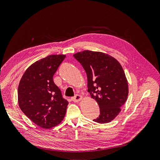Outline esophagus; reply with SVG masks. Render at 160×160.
Here are the masks:
<instances>
[{"instance_id":"esophagus-1","label":"esophagus","mask_w":160,"mask_h":160,"mask_svg":"<svg viewBox=\"0 0 160 160\" xmlns=\"http://www.w3.org/2000/svg\"><path fill=\"white\" fill-rule=\"evenodd\" d=\"M82 96L79 95V94H77V95H75V97H72L71 99L73 101H75V102H78V101H79L80 100L82 99Z\"/></svg>"}]
</instances>
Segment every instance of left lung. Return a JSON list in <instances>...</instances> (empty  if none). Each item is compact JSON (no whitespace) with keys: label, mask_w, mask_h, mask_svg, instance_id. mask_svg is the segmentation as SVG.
Masks as SVG:
<instances>
[{"label":"left lung","mask_w":160,"mask_h":160,"mask_svg":"<svg viewBox=\"0 0 160 160\" xmlns=\"http://www.w3.org/2000/svg\"><path fill=\"white\" fill-rule=\"evenodd\" d=\"M88 76V92L98 104V123H108L120 112L128 97V82L123 68L115 58L98 52L82 51L73 55Z\"/></svg>","instance_id":"left-lung-1"}]
</instances>
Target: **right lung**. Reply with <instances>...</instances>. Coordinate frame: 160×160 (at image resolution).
Wrapping results in <instances>:
<instances>
[{
  "label": "right lung",
  "instance_id": "add662e5",
  "mask_svg": "<svg viewBox=\"0 0 160 160\" xmlns=\"http://www.w3.org/2000/svg\"><path fill=\"white\" fill-rule=\"evenodd\" d=\"M65 55H50L29 66L18 87V102L22 112L38 126L50 129L64 118L68 101L55 85L53 75Z\"/></svg>",
  "mask_w": 160,
  "mask_h": 160
}]
</instances>
